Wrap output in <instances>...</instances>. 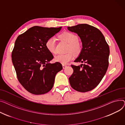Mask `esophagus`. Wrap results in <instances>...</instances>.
Wrapping results in <instances>:
<instances>
[{
	"mask_svg": "<svg viewBox=\"0 0 125 125\" xmlns=\"http://www.w3.org/2000/svg\"><path fill=\"white\" fill-rule=\"evenodd\" d=\"M67 67V65H66V64H62V68H63V69H65Z\"/></svg>",
	"mask_w": 125,
	"mask_h": 125,
	"instance_id": "1",
	"label": "esophagus"
}]
</instances>
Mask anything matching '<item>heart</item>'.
I'll list each match as a JSON object with an SVG mask.
<instances>
[{"instance_id":"heart-1","label":"heart","mask_w":125,"mask_h":125,"mask_svg":"<svg viewBox=\"0 0 125 125\" xmlns=\"http://www.w3.org/2000/svg\"><path fill=\"white\" fill-rule=\"evenodd\" d=\"M60 38L69 44L68 51H70L67 54H58L55 57V61L63 64H66L73 60L74 54H78L81 50V45L78 41V37L75 34L70 32H64L60 36ZM47 50L51 53H54L56 52V39L54 37L48 39L45 43ZM71 51L73 52H72Z\"/></svg>"}]
</instances>
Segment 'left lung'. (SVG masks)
Returning a JSON list of instances; mask_svg holds the SVG:
<instances>
[{"label": "left lung", "mask_w": 125, "mask_h": 125, "mask_svg": "<svg viewBox=\"0 0 125 125\" xmlns=\"http://www.w3.org/2000/svg\"><path fill=\"white\" fill-rule=\"evenodd\" d=\"M68 30L77 34L82 44L74 62L84 63L78 66L71 65L74 72L69 78L70 84L77 91H89L99 84L106 72L109 46L101 31L93 26L79 24L68 27Z\"/></svg>", "instance_id": "8db88e82"}]
</instances>
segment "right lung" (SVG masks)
<instances>
[{
	"label": "right lung",
	"instance_id": "1",
	"mask_svg": "<svg viewBox=\"0 0 125 125\" xmlns=\"http://www.w3.org/2000/svg\"><path fill=\"white\" fill-rule=\"evenodd\" d=\"M62 28L34 26L16 40L12 62L19 81L31 93L40 95L49 92L53 86L56 74L62 69L60 62H49L53 56L45 45L47 40Z\"/></svg>",
	"mask_w": 125,
	"mask_h": 125
}]
</instances>
